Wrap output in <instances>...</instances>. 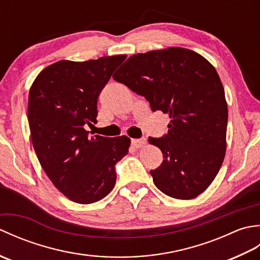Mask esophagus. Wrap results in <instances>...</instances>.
Segmentation results:
<instances>
[{"label": "esophagus", "mask_w": 260, "mask_h": 260, "mask_svg": "<svg viewBox=\"0 0 260 260\" xmlns=\"http://www.w3.org/2000/svg\"><path fill=\"white\" fill-rule=\"evenodd\" d=\"M145 144V139H136V140H132V145L134 147L139 148L142 147L143 145Z\"/></svg>", "instance_id": "esophagus-1"}]
</instances>
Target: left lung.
Returning a JSON list of instances; mask_svg holds the SVG:
<instances>
[{
	"label": "left lung",
	"instance_id": "1",
	"mask_svg": "<svg viewBox=\"0 0 260 260\" xmlns=\"http://www.w3.org/2000/svg\"><path fill=\"white\" fill-rule=\"evenodd\" d=\"M113 78L171 118L168 134L148 137L163 153L150 171L154 184L175 199L198 197L218 174L227 146L228 107L217 70L201 54L174 47L134 54Z\"/></svg>",
	"mask_w": 260,
	"mask_h": 260
}]
</instances>
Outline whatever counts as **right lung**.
Here are the masks:
<instances>
[{
	"instance_id": "obj_1",
	"label": "right lung",
	"mask_w": 260,
	"mask_h": 260,
	"mask_svg": "<svg viewBox=\"0 0 260 260\" xmlns=\"http://www.w3.org/2000/svg\"><path fill=\"white\" fill-rule=\"evenodd\" d=\"M126 54L85 62L61 60L38 75L27 102L33 148L53 185L71 201L102 200L116 183L115 165L131 144L127 136L90 137L97 99Z\"/></svg>"
}]
</instances>
